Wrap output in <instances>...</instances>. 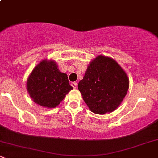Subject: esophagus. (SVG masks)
<instances>
[{
  "label": "esophagus",
  "mask_w": 158,
  "mask_h": 158,
  "mask_svg": "<svg viewBox=\"0 0 158 158\" xmlns=\"http://www.w3.org/2000/svg\"><path fill=\"white\" fill-rule=\"evenodd\" d=\"M71 86L73 87L74 89H76V88H77V83H76V82H72V83H71Z\"/></svg>",
  "instance_id": "esophagus-1"
}]
</instances>
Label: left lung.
<instances>
[{
	"mask_svg": "<svg viewBox=\"0 0 158 158\" xmlns=\"http://www.w3.org/2000/svg\"><path fill=\"white\" fill-rule=\"evenodd\" d=\"M128 88L129 79L125 70L114 59L102 55L90 61L78 84L90 111L101 115L117 109Z\"/></svg>",
	"mask_w": 158,
	"mask_h": 158,
	"instance_id": "obj_1",
	"label": "left lung"
}]
</instances>
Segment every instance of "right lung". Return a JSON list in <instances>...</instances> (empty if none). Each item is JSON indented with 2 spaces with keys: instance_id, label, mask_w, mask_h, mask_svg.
I'll return each mask as SVG.
<instances>
[{
  "instance_id": "add662e5",
  "label": "right lung",
  "mask_w": 158,
  "mask_h": 158,
  "mask_svg": "<svg viewBox=\"0 0 158 158\" xmlns=\"http://www.w3.org/2000/svg\"><path fill=\"white\" fill-rule=\"evenodd\" d=\"M27 89L36 104L53 108L60 104L73 87L69 84L68 75L60 72L56 61L45 59L30 73Z\"/></svg>"
}]
</instances>
